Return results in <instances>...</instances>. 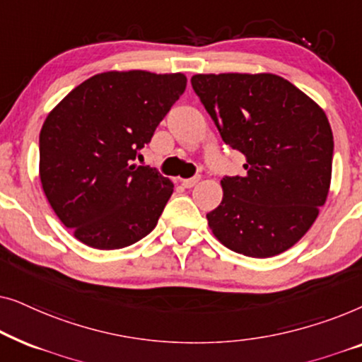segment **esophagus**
Wrapping results in <instances>:
<instances>
[{
    "instance_id": "34e87169",
    "label": "esophagus",
    "mask_w": 362,
    "mask_h": 362,
    "mask_svg": "<svg viewBox=\"0 0 362 362\" xmlns=\"http://www.w3.org/2000/svg\"><path fill=\"white\" fill-rule=\"evenodd\" d=\"M199 180H201V176L197 175V176L189 177V180H182L181 182H182V186H185V187H192V186H196L197 182H199Z\"/></svg>"
}]
</instances>
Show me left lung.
<instances>
[{"label": "left lung", "instance_id": "obj_1", "mask_svg": "<svg viewBox=\"0 0 362 362\" xmlns=\"http://www.w3.org/2000/svg\"><path fill=\"white\" fill-rule=\"evenodd\" d=\"M191 86L222 140L245 156L244 176H224L207 214L227 249L279 255L318 217L331 182L333 132L325 112L274 74H197Z\"/></svg>", "mask_w": 362, "mask_h": 362}]
</instances>
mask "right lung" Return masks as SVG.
<instances>
[{"instance_id":"right-lung-1","label":"right lung","mask_w":362,"mask_h":362,"mask_svg":"<svg viewBox=\"0 0 362 362\" xmlns=\"http://www.w3.org/2000/svg\"><path fill=\"white\" fill-rule=\"evenodd\" d=\"M185 90L182 74L103 72L49 113L39 135L42 189L82 244L123 249L155 229L175 186L133 161Z\"/></svg>"}]
</instances>
